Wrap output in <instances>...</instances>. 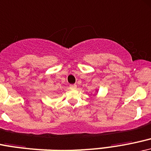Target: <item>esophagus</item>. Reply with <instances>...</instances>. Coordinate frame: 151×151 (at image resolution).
Returning a JSON list of instances; mask_svg holds the SVG:
<instances>
[{
  "mask_svg": "<svg viewBox=\"0 0 151 151\" xmlns=\"http://www.w3.org/2000/svg\"><path fill=\"white\" fill-rule=\"evenodd\" d=\"M76 88H77V86H76V84L70 85V89H76Z\"/></svg>",
  "mask_w": 151,
  "mask_h": 151,
  "instance_id": "1",
  "label": "esophagus"
}]
</instances>
